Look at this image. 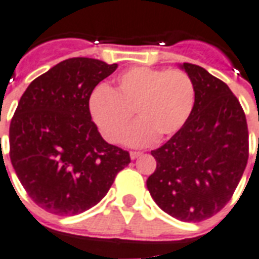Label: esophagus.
<instances>
[{"label":"esophagus","instance_id":"34e87169","mask_svg":"<svg viewBox=\"0 0 259 259\" xmlns=\"http://www.w3.org/2000/svg\"><path fill=\"white\" fill-rule=\"evenodd\" d=\"M141 155H143L141 152L132 151V152H130V159H132V160H134V159H137V157H140Z\"/></svg>","mask_w":259,"mask_h":259}]
</instances>
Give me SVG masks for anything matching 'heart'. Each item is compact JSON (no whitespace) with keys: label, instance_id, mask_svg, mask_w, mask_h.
I'll list each match as a JSON object with an SVG mask.
<instances>
[{"label":"heart","instance_id":"b5f03b06","mask_svg":"<svg viewBox=\"0 0 259 259\" xmlns=\"http://www.w3.org/2000/svg\"><path fill=\"white\" fill-rule=\"evenodd\" d=\"M195 90L182 70L133 66L118 74L114 87H99L91 96L90 110L95 123L108 143L118 144L132 123L138 122L126 143L143 147L172 137L182 129L194 107Z\"/></svg>","mask_w":259,"mask_h":259}]
</instances>
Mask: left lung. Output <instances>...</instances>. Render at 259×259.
<instances>
[{
  "label": "left lung",
  "mask_w": 259,
  "mask_h": 259,
  "mask_svg": "<svg viewBox=\"0 0 259 259\" xmlns=\"http://www.w3.org/2000/svg\"><path fill=\"white\" fill-rule=\"evenodd\" d=\"M194 84V107L182 129L152 151V198L181 222H202L220 212L243 175L248 130L239 100L226 82L198 65H181Z\"/></svg>",
  "instance_id": "1"
}]
</instances>
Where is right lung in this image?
I'll return each instance as SVG.
<instances>
[{"label": "right lung", "instance_id": "right-lung-1", "mask_svg": "<svg viewBox=\"0 0 259 259\" xmlns=\"http://www.w3.org/2000/svg\"><path fill=\"white\" fill-rule=\"evenodd\" d=\"M118 65L65 59L35 78L9 127L11 161L32 201L47 212L74 216L107 194L129 152L106 143L90 112L95 87Z\"/></svg>", "mask_w": 259, "mask_h": 259}]
</instances>
